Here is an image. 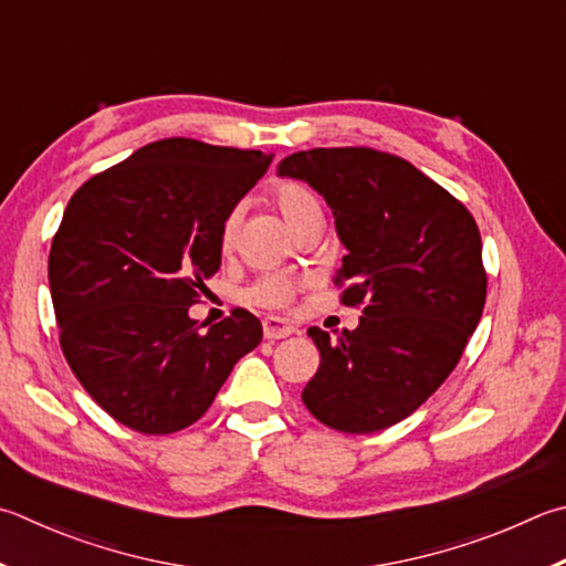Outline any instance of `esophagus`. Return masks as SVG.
<instances>
[{"label": "esophagus", "instance_id": "1", "mask_svg": "<svg viewBox=\"0 0 566 566\" xmlns=\"http://www.w3.org/2000/svg\"><path fill=\"white\" fill-rule=\"evenodd\" d=\"M264 338H270V342H276V338H286L292 336L296 328L292 322H286L282 316H264Z\"/></svg>", "mask_w": 566, "mask_h": 566}]
</instances>
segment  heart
Returning a JSON list of instances; mask_svg holds the SVG:
<instances>
[{"label": "heart", "instance_id": "obj_1", "mask_svg": "<svg viewBox=\"0 0 566 566\" xmlns=\"http://www.w3.org/2000/svg\"><path fill=\"white\" fill-rule=\"evenodd\" d=\"M272 200L284 220L290 222V228L296 230L302 222L312 218H322V198H318L316 190L302 180H280L272 188ZM240 224V210H232L228 218L222 220L220 228V244L224 250L232 248L234 234H238ZM302 286L300 276L292 274H264L244 290V300L256 306H266V310H282V306L294 300V292Z\"/></svg>", "mask_w": 566, "mask_h": 566}]
</instances>
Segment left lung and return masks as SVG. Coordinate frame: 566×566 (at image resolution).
<instances>
[{
	"label": "left lung",
	"mask_w": 566,
	"mask_h": 566,
	"mask_svg": "<svg viewBox=\"0 0 566 566\" xmlns=\"http://www.w3.org/2000/svg\"><path fill=\"white\" fill-rule=\"evenodd\" d=\"M310 182L346 248L334 276L361 304L354 332L312 326L322 354L304 406L342 433H376L426 403L458 366L488 294L472 214L408 160L374 148H314L284 158Z\"/></svg>",
	"instance_id": "obj_1"
}]
</instances>
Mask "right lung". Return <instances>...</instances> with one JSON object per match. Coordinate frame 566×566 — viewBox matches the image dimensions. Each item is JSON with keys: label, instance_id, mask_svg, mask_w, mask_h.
<instances>
[{"label": "right lung", "instance_id": "obj_1", "mask_svg": "<svg viewBox=\"0 0 566 566\" xmlns=\"http://www.w3.org/2000/svg\"><path fill=\"white\" fill-rule=\"evenodd\" d=\"M270 163L262 150L166 138L69 200L49 252L61 352L118 423L146 436L192 426L262 342L248 310L208 332L188 310L220 270L222 220Z\"/></svg>", "mask_w": 566, "mask_h": 566}]
</instances>
